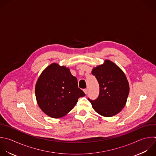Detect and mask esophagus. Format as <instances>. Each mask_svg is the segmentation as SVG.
Returning a JSON list of instances; mask_svg holds the SVG:
<instances>
[{
    "label": "esophagus",
    "instance_id": "esophagus-1",
    "mask_svg": "<svg viewBox=\"0 0 156 156\" xmlns=\"http://www.w3.org/2000/svg\"><path fill=\"white\" fill-rule=\"evenodd\" d=\"M83 91H84V93H85V94H87V93H88V90H87V89H84L83 90Z\"/></svg>",
    "mask_w": 156,
    "mask_h": 156
}]
</instances>
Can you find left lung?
Segmentation results:
<instances>
[{
    "label": "left lung",
    "mask_w": 156,
    "mask_h": 156,
    "mask_svg": "<svg viewBox=\"0 0 156 156\" xmlns=\"http://www.w3.org/2000/svg\"><path fill=\"white\" fill-rule=\"evenodd\" d=\"M91 74L99 85V95L90 101L93 108L98 114L111 117L124 107L129 93V85L123 71L110 60L93 68Z\"/></svg>",
    "instance_id": "obj_1"
}]
</instances>
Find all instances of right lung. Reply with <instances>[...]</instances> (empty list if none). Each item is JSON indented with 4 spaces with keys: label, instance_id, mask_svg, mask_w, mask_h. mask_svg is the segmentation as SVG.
Here are the masks:
<instances>
[{
    "label": "right lung",
    "instance_id": "add662e5",
    "mask_svg": "<svg viewBox=\"0 0 156 156\" xmlns=\"http://www.w3.org/2000/svg\"><path fill=\"white\" fill-rule=\"evenodd\" d=\"M35 96L41 110L48 116L60 118L67 115L80 97L85 94L78 88L77 79L69 68L53 63L41 73L35 85Z\"/></svg>",
    "mask_w": 156,
    "mask_h": 156
}]
</instances>
